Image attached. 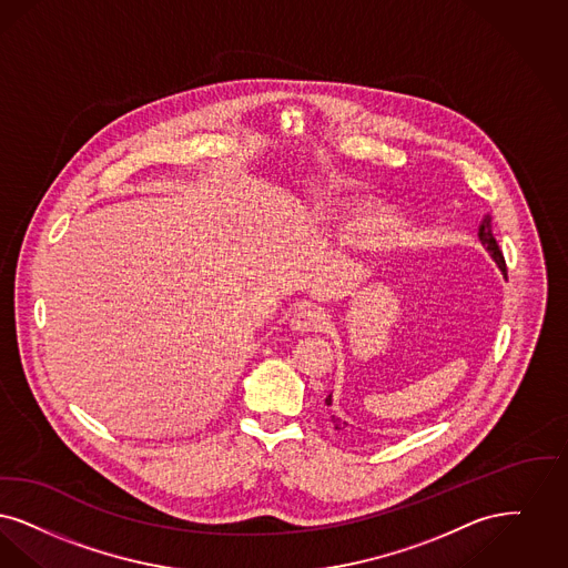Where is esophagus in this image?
Masks as SVG:
<instances>
[{
	"instance_id": "esophagus-1",
	"label": "esophagus",
	"mask_w": 568,
	"mask_h": 568,
	"mask_svg": "<svg viewBox=\"0 0 568 568\" xmlns=\"http://www.w3.org/2000/svg\"><path fill=\"white\" fill-rule=\"evenodd\" d=\"M324 322H326V316H324V312H321V310H316V307H301V310H296L295 316L291 321V326L298 331V333H310V331L322 328Z\"/></svg>"
}]
</instances>
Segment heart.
<instances>
[{"instance_id": "obj_1", "label": "heart", "mask_w": 568, "mask_h": 568, "mask_svg": "<svg viewBox=\"0 0 568 568\" xmlns=\"http://www.w3.org/2000/svg\"><path fill=\"white\" fill-rule=\"evenodd\" d=\"M339 214L346 221L347 226L356 233H377V231L393 226V222H395L393 212L386 205H382L379 201H371V199L346 201L339 207Z\"/></svg>"}]
</instances>
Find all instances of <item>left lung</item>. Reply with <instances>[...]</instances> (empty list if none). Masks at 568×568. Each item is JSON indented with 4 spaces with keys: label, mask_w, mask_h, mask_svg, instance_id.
<instances>
[{
    "label": "left lung",
    "mask_w": 568,
    "mask_h": 568,
    "mask_svg": "<svg viewBox=\"0 0 568 568\" xmlns=\"http://www.w3.org/2000/svg\"><path fill=\"white\" fill-rule=\"evenodd\" d=\"M479 240H481L484 247L488 250V254H490V258L496 263V267H498V270L503 272V275L507 277L503 252L498 250V244H496V240H494L493 219H490V216H486L484 222H481V226H479ZM324 403H326V405H333V395L326 396V398H324ZM331 419H333V424H335V428H337V430H342V428H347V426H349L347 422H342V418H337V416H331Z\"/></svg>",
    "instance_id": "left-lung-1"
}]
</instances>
